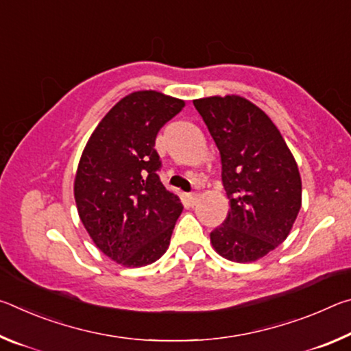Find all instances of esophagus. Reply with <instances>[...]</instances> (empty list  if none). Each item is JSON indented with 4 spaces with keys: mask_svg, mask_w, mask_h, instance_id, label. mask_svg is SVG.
Returning a JSON list of instances; mask_svg holds the SVG:
<instances>
[{
    "mask_svg": "<svg viewBox=\"0 0 351 351\" xmlns=\"http://www.w3.org/2000/svg\"><path fill=\"white\" fill-rule=\"evenodd\" d=\"M198 197H199L198 193H189V195H187V199L190 201V203H195V201L198 199Z\"/></svg>",
    "mask_w": 351,
    "mask_h": 351,
    "instance_id": "esophagus-1",
    "label": "esophagus"
}]
</instances>
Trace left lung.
<instances>
[{
  "instance_id": "8db88e82",
  "label": "left lung",
  "mask_w": 351,
  "mask_h": 351,
  "mask_svg": "<svg viewBox=\"0 0 351 351\" xmlns=\"http://www.w3.org/2000/svg\"><path fill=\"white\" fill-rule=\"evenodd\" d=\"M221 154L230 209L210 232L221 257L251 263L282 245L302 207V180L293 153L265 111L241 96L193 100Z\"/></svg>"
}]
</instances>
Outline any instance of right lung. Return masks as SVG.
<instances>
[{
  "label": "right lung",
  "instance_id": "obj_1",
  "mask_svg": "<svg viewBox=\"0 0 351 351\" xmlns=\"http://www.w3.org/2000/svg\"><path fill=\"white\" fill-rule=\"evenodd\" d=\"M184 105L159 91H134L106 112L83 148L74 180L77 212L94 245L125 268L161 258L182 212L156 173L154 141Z\"/></svg>",
  "mask_w": 351,
  "mask_h": 351
}]
</instances>
